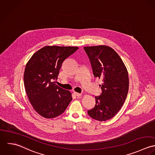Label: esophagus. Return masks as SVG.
Here are the masks:
<instances>
[{"label":"esophagus","instance_id":"obj_1","mask_svg":"<svg viewBox=\"0 0 155 155\" xmlns=\"http://www.w3.org/2000/svg\"><path fill=\"white\" fill-rule=\"evenodd\" d=\"M74 94L75 95V96H78V97H80V96H81V93H77V92H74Z\"/></svg>","mask_w":155,"mask_h":155}]
</instances>
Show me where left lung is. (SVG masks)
<instances>
[{"instance_id": "1", "label": "left lung", "mask_w": 155, "mask_h": 155, "mask_svg": "<svg viewBox=\"0 0 155 155\" xmlns=\"http://www.w3.org/2000/svg\"><path fill=\"white\" fill-rule=\"evenodd\" d=\"M94 76L102 79V93L95 96L96 105L87 113L92 119L106 121L121 109L129 90L127 69L119 54L107 45L84 47Z\"/></svg>"}]
</instances>
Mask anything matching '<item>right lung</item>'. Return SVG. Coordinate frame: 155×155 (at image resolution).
Returning <instances> with one entry per match:
<instances>
[{"mask_svg": "<svg viewBox=\"0 0 155 155\" xmlns=\"http://www.w3.org/2000/svg\"><path fill=\"white\" fill-rule=\"evenodd\" d=\"M78 47L45 46L39 50L27 63L24 84L33 109L47 119L56 117L65 111L72 101L69 91L54 83L64 61Z\"/></svg>", "mask_w": 155, "mask_h": 155, "instance_id": "obj_1", "label": "right lung"}]
</instances>
